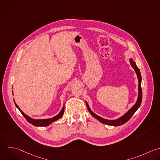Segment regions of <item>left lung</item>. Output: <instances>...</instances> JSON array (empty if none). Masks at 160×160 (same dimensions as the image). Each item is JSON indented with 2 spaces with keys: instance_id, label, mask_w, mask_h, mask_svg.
I'll list each match as a JSON object with an SVG mask.
<instances>
[{
  "instance_id": "8db88e82",
  "label": "left lung",
  "mask_w": 160,
  "mask_h": 160,
  "mask_svg": "<svg viewBox=\"0 0 160 160\" xmlns=\"http://www.w3.org/2000/svg\"><path fill=\"white\" fill-rule=\"evenodd\" d=\"M129 62H130L131 66L132 67V68L135 71V72L137 75V78H138V94L137 101L135 102V104L124 114H123L122 116H121V117H119V118L116 119H104V118L97 115L96 114H95L91 109V108H89V104L87 102V101H86L87 108H88V111L90 112V114L94 118L98 119L101 123H103V124H107V125H109V126H121V125L126 123L128 120H129V119L134 114V112L138 110V109L139 108V106L141 105V101H142V89H141V72H140L139 69L137 67L135 62L134 61V60L132 58H129Z\"/></svg>"
}]
</instances>
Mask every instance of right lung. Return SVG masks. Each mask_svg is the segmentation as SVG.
Listing matches in <instances>:
<instances>
[{
    "label": "right lung",
    "mask_w": 160,
    "mask_h": 160,
    "mask_svg": "<svg viewBox=\"0 0 160 160\" xmlns=\"http://www.w3.org/2000/svg\"><path fill=\"white\" fill-rule=\"evenodd\" d=\"M12 94H13V91H12ZM14 103L16 104V106L17 107V108L20 111V112L22 113V114L24 116V118L26 119V120L31 124H32V125L35 126H48L49 125H50L51 123H52L53 122L58 120L59 119L61 118L62 116H63L64 114V104H63V107L62 108V109L61 110V111L55 116L51 118H48V119H33L31 117H29V116L26 115L20 108L18 106V104L16 103L14 99Z\"/></svg>",
    "instance_id": "1"
}]
</instances>
